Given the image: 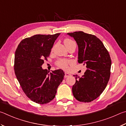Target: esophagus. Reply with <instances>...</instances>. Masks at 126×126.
<instances>
[{
	"instance_id": "obj_1",
	"label": "esophagus",
	"mask_w": 126,
	"mask_h": 126,
	"mask_svg": "<svg viewBox=\"0 0 126 126\" xmlns=\"http://www.w3.org/2000/svg\"><path fill=\"white\" fill-rule=\"evenodd\" d=\"M70 76H71V74L67 73V72H65V76H64V77H65V78H68V77H69Z\"/></svg>"
}]
</instances>
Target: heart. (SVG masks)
Returning <instances> with one entry per match:
<instances>
[{"mask_svg":"<svg viewBox=\"0 0 126 126\" xmlns=\"http://www.w3.org/2000/svg\"><path fill=\"white\" fill-rule=\"evenodd\" d=\"M73 41H72L70 39H65L64 41V43L66 46H67L68 44L70 43H71ZM71 62V61L69 60H66V59H59V60H57L56 64L57 65V66L63 69H67L68 67V64Z\"/></svg>","mask_w":126,"mask_h":126,"instance_id":"obj_1","label":"heart"}]
</instances>
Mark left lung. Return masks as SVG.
I'll return each instance as SVG.
<instances>
[{
    "mask_svg": "<svg viewBox=\"0 0 126 126\" xmlns=\"http://www.w3.org/2000/svg\"><path fill=\"white\" fill-rule=\"evenodd\" d=\"M78 45V62L86 65L87 70L80 78L75 76L76 82L72 88L77 100L90 102L104 91L110 78L111 60L104 45L98 37L83 32L67 33Z\"/></svg>",
    "mask_w": 126,
    "mask_h": 126,
    "instance_id": "8db88e82",
    "label": "left lung"
}]
</instances>
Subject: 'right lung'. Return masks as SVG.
<instances>
[{"label": "right lung", "mask_w": 126, "mask_h": 126, "mask_svg": "<svg viewBox=\"0 0 126 126\" xmlns=\"http://www.w3.org/2000/svg\"><path fill=\"white\" fill-rule=\"evenodd\" d=\"M60 34H38L28 37L20 43L15 51V75L28 97L39 104L48 103L55 98L65 75L61 69L49 73L41 67Z\"/></svg>", "instance_id": "add662e5"}]
</instances>
